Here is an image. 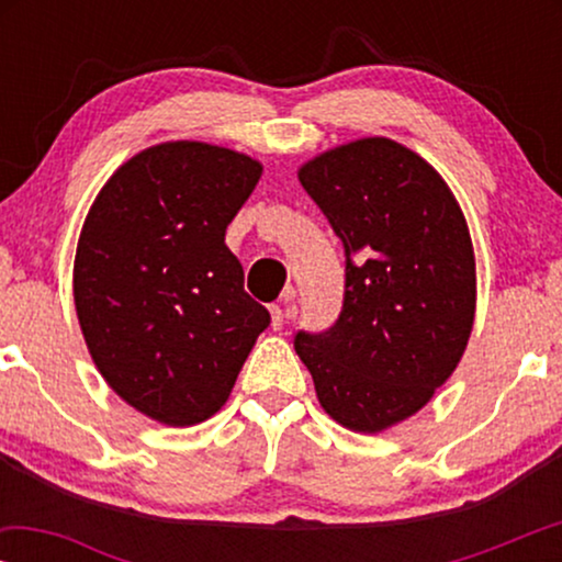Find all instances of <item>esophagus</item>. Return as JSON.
<instances>
[{"instance_id": "34e87169", "label": "esophagus", "mask_w": 562, "mask_h": 562, "mask_svg": "<svg viewBox=\"0 0 562 562\" xmlns=\"http://www.w3.org/2000/svg\"><path fill=\"white\" fill-rule=\"evenodd\" d=\"M294 296H296L294 289L283 291V302H291V299H294ZM283 325H286V310H281L279 304H273L271 306V327L273 329H281Z\"/></svg>"}]
</instances>
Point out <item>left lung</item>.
Here are the masks:
<instances>
[{
    "label": "left lung",
    "instance_id": "left-lung-1",
    "mask_svg": "<svg viewBox=\"0 0 562 562\" xmlns=\"http://www.w3.org/2000/svg\"><path fill=\"white\" fill-rule=\"evenodd\" d=\"M299 181L345 248L340 317L296 333L329 417L375 435L417 414L463 358L475 317L471 233L442 176L389 137L340 145Z\"/></svg>",
    "mask_w": 562,
    "mask_h": 562
}]
</instances>
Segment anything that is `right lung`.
I'll use <instances>...</instances> for the list:
<instances>
[{
	"label": "right lung",
	"mask_w": 562,
	"mask_h": 562,
	"mask_svg": "<svg viewBox=\"0 0 562 562\" xmlns=\"http://www.w3.org/2000/svg\"><path fill=\"white\" fill-rule=\"evenodd\" d=\"M260 173L245 153L160 143L112 173L83 222L74 260L83 340L114 394L160 425L217 414L271 325L225 245Z\"/></svg>",
	"instance_id": "right-lung-1"
}]
</instances>
